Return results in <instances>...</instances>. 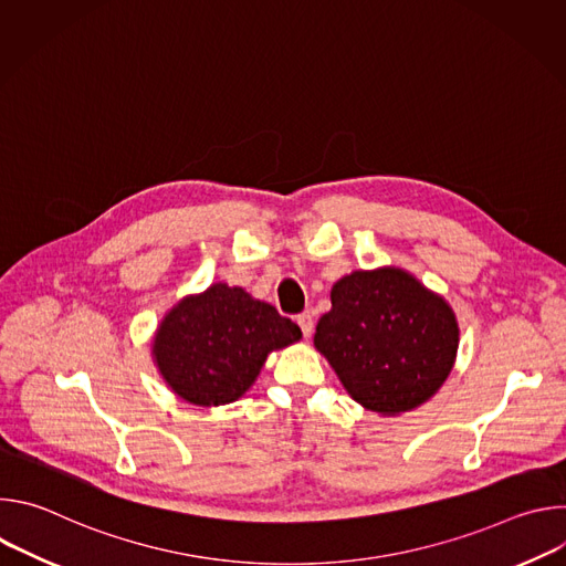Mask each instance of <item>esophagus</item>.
Listing matches in <instances>:
<instances>
[{"instance_id":"1","label":"esophagus","mask_w":566,"mask_h":566,"mask_svg":"<svg viewBox=\"0 0 566 566\" xmlns=\"http://www.w3.org/2000/svg\"><path fill=\"white\" fill-rule=\"evenodd\" d=\"M297 325H300V329H302V336L308 338L311 332H313V313H311V311L300 313V315H297Z\"/></svg>"}]
</instances>
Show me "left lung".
<instances>
[{
	"label": "left lung",
	"mask_w": 566,
	"mask_h": 566,
	"mask_svg": "<svg viewBox=\"0 0 566 566\" xmlns=\"http://www.w3.org/2000/svg\"><path fill=\"white\" fill-rule=\"evenodd\" d=\"M315 349L349 396L382 417L432 398L452 371L459 325L452 306L396 266L354 271L332 289Z\"/></svg>",
	"instance_id": "1"
}]
</instances>
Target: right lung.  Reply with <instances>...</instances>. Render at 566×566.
Segmentation results:
<instances>
[{"instance_id":"1","label":"right lung","mask_w":566,"mask_h":566,"mask_svg":"<svg viewBox=\"0 0 566 566\" xmlns=\"http://www.w3.org/2000/svg\"><path fill=\"white\" fill-rule=\"evenodd\" d=\"M300 338V327L275 306L241 286L217 282L166 313L151 356L179 398L199 408H217L244 396L266 356Z\"/></svg>"}]
</instances>
